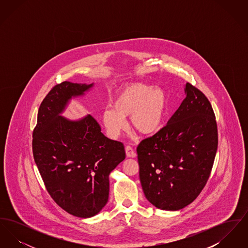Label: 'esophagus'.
Returning a JSON list of instances; mask_svg holds the SVG:
<instances>
[{"label": "esophagus", "mask_w": 248, "mask_h": 248, "mask_svg": "<svg viewBox=\"0 0 248 248\" xmlns=\"http://www.w3.org/2000/svg\"><path fill=\"white\" fill-rule=\"evenodd\" d=\"M125 154H126V156L129 157V158L136 157V153L134 152L133 148L130 147V146H126V147H125Z\"/></svg>", "instance_id": "obj_1"}]
</instances>
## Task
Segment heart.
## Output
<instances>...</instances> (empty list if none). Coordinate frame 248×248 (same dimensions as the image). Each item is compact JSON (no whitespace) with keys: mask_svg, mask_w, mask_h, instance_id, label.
Masks as SVG:
<instances>
[{"mask_svg":"<svg viewBox=\"0 0 248 248\" xmlns=\"http://www.w3.org/2000/svg\"><path fill=\"white\" fill-rule=\"evenodd\" d=\"M168 107V94L163 87L135 83L123 86L114 95L110 107L101 113V122L111 139L118 138L130 125L144 136L156 133L163 125Z\"/></svg>","mask_w":248,"mask_h":248,"instance_id":"heart-1","label":"heart"}]
</instances>
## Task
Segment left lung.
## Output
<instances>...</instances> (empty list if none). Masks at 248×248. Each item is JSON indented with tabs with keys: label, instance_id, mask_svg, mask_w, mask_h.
<instances>
[{
	"label": "left lung",
	"instance_id": "1",
	"mask_svg": "<svg viewBox=\"0 0 248 248\" xmlns=\"http://www.w3.org/2000/svg\"><path fill=\"white\" fill-rule=\"evenodd\" d=\"M186 97L164 128L139 145L144 194L158 209L177 211L196 199L207 182L217 149V128L206 96L185 84Z\"/></svg>",
	"mask_w": 248,
	"mask_h": 248
}]
</instances>
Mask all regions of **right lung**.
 <instances>
[{
    "label": "right lung",
    "instance_id": "right-lung-1",
    "mask_svg": "<svg viewBox=\"0 0 248 248\" xmlns=\"http://www.w3.org/2000/svg\"><path fill=\"white\" fill-rule=\"evenodd\" d=\"M93 87L94 83L56 85L39 108L32 136L34 161L49 194L66 212L83 218L106 205L108 176L125 158L124 144L105 137L90 114L62 116L71 99Z\"/></svg>",
    "mask_w": 248,
    "mask_h": 248
}]
</instances>
